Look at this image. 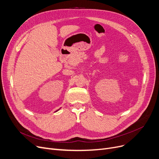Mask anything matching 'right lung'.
<instances>
[{
    "label": "right lung",
    "mask_w": 159,
    "mask_h": 159,
    "mask_svg": "<svg viewBox=\"0 0 159 159\" xmlns=\"http://www.w3.org/2000/svg\"><path fill=\"white\" fill-rule=\"evenodd\" d=\"M59 110H57V111H59Z\"/></svg>",
    "instance_id": "add662e5"
}]
</instances>
